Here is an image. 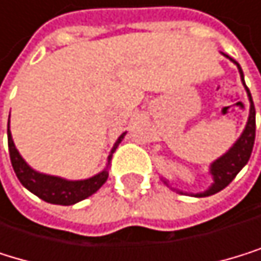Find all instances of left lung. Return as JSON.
Returning <instances> with one entry per match:
<instances>
[{
	"instance_id": "8db88e82",
	"label": "left lung",
	"mask_w": 261,
	"mask_h": 261,
	"mask_svg": "<svg viewBox=\"0 0 261 261\" xmlns=\"http://www.w3.org/2000/svg\"><path fill=\"white\" fill-rule=\"evenodd\" d=\"M225 55V54H223ZM228 60H231L233 63L238 66L239 69V74H241V81H243V85L247 92V96H249V101H250V111H249V119H247V123H246V128L243 135L239 136V139L233 144V147L227 152L223 153L220 159H217L216 162H212L211 166H209V173L214 179V182L211 184V187L201 193H192V196H198V198H203V196H211L214 195L220 190H223L227 185L236 177V174L241 171L249 159H250V153H252V149H253V141H255V106H253V101H252V95L249 92V88L244 82V74H243V69L239 66V63L236 60H233L231 57L225 55ZM163 182L169 187V182L166 179H163ZM173 189V187H171ZM176 190V189H173ZM179 192V190H177ZM182 193V192H180Z\"/></svg>"
}]
</instances>
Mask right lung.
<instances>
[{
  "mask_svg": "<svg viewBox=\"0 0 261 261\" xmlns=\"http://www.w3.org/2000/svg\"><path fill=\"white\" fill-rule=\"evenodd\" d=\"M126 133H122L119 136V139L115 141L114 147L108 156V165L106 168L101 171V173L95 174L93 177H88L84 180H68L63 177H57V176H49V174H42L34 171L23 159L22 155L18 153V150L15 149V144L12 141V135L9 129V123H8V144H9V156H11V163L12 168L15 171V176L18 177V180L22 182V185L25 189H28L31 193H34L36 196H39L41 200L52 203V204H61V206H71L76 204L85 198L92 196L95 192H98L101 189V185L108 180V166L109 162L112 159L114 150L117 149V146L122 142L123 136Z\"/></svg>",
  "mask_w": 261,
  "mask_h": 261,
  "instance_id": "add662e5",
  "label": "right lung"
}]
</instances>
